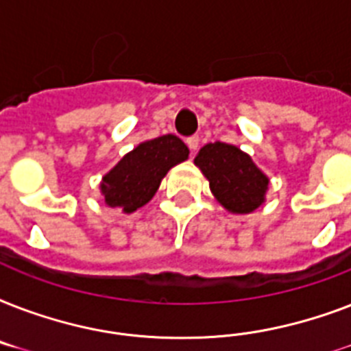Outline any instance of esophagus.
<instances>
[{
  "label": "esophagus",
  "instance_id": "1",
  "mask_svg": "<svg viewBox=\"0 0 351 351\" xmlns=\"http://www.w3.org/2000/svg\"><path fill=\"white\" fill-rule=\"evenodd\" d=\"M187 147H189V151L193 153H197V149H198V143H200V140H198V136H191V138H187Z\"/></svg>",
  "mask_w": 351,
  "mask_h": 351
}]
</instances>
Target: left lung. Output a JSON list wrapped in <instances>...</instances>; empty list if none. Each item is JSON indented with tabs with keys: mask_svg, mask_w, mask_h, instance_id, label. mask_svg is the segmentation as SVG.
Masks as SVG:
<instances>
[{
	"mask_svg": "<svg viewBox=\"0 0 351 351\" xmlns=\"http://www.w3.org/2000/svg\"><path fill=\"white\" fill-rule=\"evenodd\" d=\"M195 165L208 178L209 189L226 211L247 215L266 202L269 178L237 145L206 143L195 156Z\"/></svg>",
	"mask_w": 351,
	"mask_h": 351,
	"instance_id": "1",
	"label": "left lung"
}]
</instances>
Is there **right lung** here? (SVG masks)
Returning <instances> with one entry per match:
<instances>
[{
    "instance_id": "right-lung-1",
    "label": "right lung",
    "mask_w": 351,
    "mask_h": 351,
    "mask_svg": "<svg viewBox=\"0 0 351 351\" xmlns=\"http://www.w3.org/2000/svg\"><path fill=\"white\" fill-rule=\"evenodd\" d=\"M189 158V149L175 134L145 140L121 156L100 182V193L109 208L132 213L158 191L167 171Z\"/></svg>"
}]
</instances>
